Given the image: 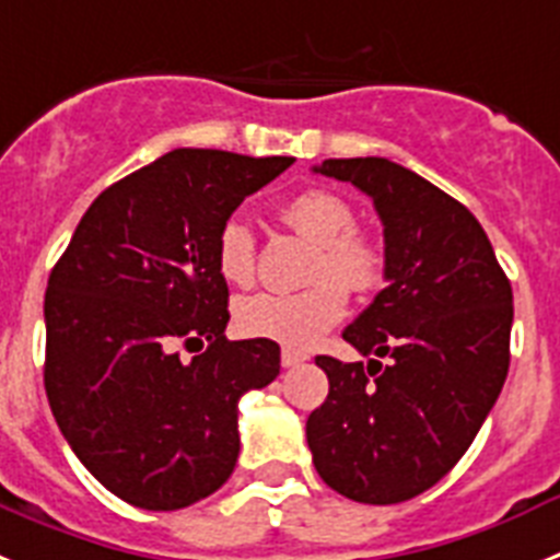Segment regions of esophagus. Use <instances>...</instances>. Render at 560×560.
<instances>
[{
	"instance_id": "esophagus-1",
	"label": "esophagus",
	"mask_w": 560,
	"mask_h": 560,
	"mask_svg": "<svg viewBox=\"0 0 560 560\" xmlns=\"http://www.w3.org/2000/svg\"><path fill=\"white\" fill-rule=\"evenodd\" d=\"M307 361V354L299 352V349H281V366L284 369H293V366H301V363Z\"/></svg>"
}]
</instances>
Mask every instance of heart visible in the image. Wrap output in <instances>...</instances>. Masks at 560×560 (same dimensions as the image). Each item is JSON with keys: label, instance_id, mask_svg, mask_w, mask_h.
<instances>
[{"label": "heart", "instance_id": "heart-1", "mask_svg": "<svg viewBox=\"0 0 560 560\" xmlns=\"http://www.w3.org/2000/svg\"><path fill=\"white\" fill-rule=\"evenodd\" d=\"M281 222L315 253L304 290L256 293L236 304V324L253 338H270L287 347H313L347 313L349 293H372L386 279V250L372 233L354 228L349 199L329 188H304L279 211ZM213 265L228 284L247 287L256 279V236L236 217L225 220L213 240Z\"/></svg>", "mask_w": 560, "mask_h": 560}]
</instances>
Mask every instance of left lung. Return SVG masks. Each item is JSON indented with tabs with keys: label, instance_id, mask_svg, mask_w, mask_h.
I'll list each match as a JSON object with an SVG mask.
<instances>
[{
	"label": "left lung",
	"instance_id": "1",
	"mask_svg": "<svg viewBox=\"0 0 560 560\" xmlns=\"http://www.w3.org/2000/svg\"><path fill=\"white\" fill-rule=\"evenodd\" d=\"M315 172L372 197L388 284L343 329L372 361L315 358L329 395L307 420L310 451L352 502H406L462 459L502 392L513 290L474 213L420 174L386 158L324 160Z\"/></svg>",
	"mask_w": 560,
	"mask_h": 560
}]
</instances>
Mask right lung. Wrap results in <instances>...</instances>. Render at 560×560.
Returning <instances> with one entry per match:
<instances>
[{
  "mask_svg": "<svg viewBox=\"0 0 560 560\" xmlns=\"http://www.w3.org/2000/svg\"><path fill=\"white\" fill-rule=\"evenodd\" d=\"M295 158L174 149L98 194L45 295V388L75 456L143 510L220 490L240 456V397L276 381V340H228L213 240ZM197 351L191 362L176 347Z\"/></svg>",
  "mask_w": 560,
  "mask_h": 560,
  "instance_id": "obj_1",
  "label": "right lung"
}]
</instances>
